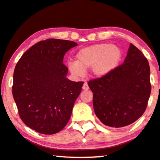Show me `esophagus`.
<instances>
[{
	"instance_id": "1",
	"label": "esophagus",
	"mask_w": 160,
	"mask_h": 160,
	"mask_svg": "<svg viewBox=\"0 0 160 160\" xmlns=\"http://www.w3.org/2000/svg\"><path fill=\"white\" fill-rule=\"evenodd\" d=\"M88 88H89V87L88 86V83H87L86 82H85L83 86H82V89H83V90L87 91V90H88Z\"/></svg>"
}]
</instances>
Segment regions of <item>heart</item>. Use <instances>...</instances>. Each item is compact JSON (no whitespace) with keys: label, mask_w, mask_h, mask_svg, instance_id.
I'll use <instances>...</instances> for the list:
<instances>
[{"label":"heart","mask_w":160,"mask_h":160,"mask_svg":"<svg viewBox=\"0 0 160 160\" xmlns=\"http://www.w3.org/2000/svg\"><path fill=\"white\" fill-rule=\"evenodd\" d=\"M122 58V51L110 44H97L80 50L76 55V62L70 61L68 67L72 73L82 76L85 70L92 68L93 75L101 78L116 69Z\"/></svg>","instance_id":"heart-1"}]
</instances>
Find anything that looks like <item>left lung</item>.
Listing matches in <instances>:
<instances>
[{
    "label": "left lung",
    "mask_w": 160,
    "mask_h": 160,
    "mask_svg": "<svg viewBox=\"0 0 160 160\" xmlns=\"http://www.w3.org/2000/svg\"><path fill=\"white\" fill-rule=\"evenodd\" d=\"M96 116L106 126L119 128L137 121L151 93L150 67L132 44L122 64L107 75L88 81Z\"/></svg>",
    "instance_id": "left-lung-1"
}]
</instances>
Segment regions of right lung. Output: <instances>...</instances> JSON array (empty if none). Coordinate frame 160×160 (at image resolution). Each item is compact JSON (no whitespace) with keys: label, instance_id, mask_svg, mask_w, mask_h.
Masks as SVG:
<instances>
[{"label":"right lung","instance_id":"1","mask_svg":"<svg viewBox=\"0 0 160 160\" xmlns=\"http://www.w3.org/2000/svg\"><path fill=\"white\" fill-rule=\"evenodd\" d=\"M78 44L49 39L29 48L17 63L12 94L21 119L37 132L53 135L64 128L84 82L67 78L63 56Z\"/></svg>","mask_w":160,"mask_h":160}]
</instances>
